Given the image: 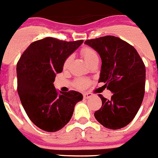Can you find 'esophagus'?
I'll return each mask as SVG.
<instances>
[{
  "mask_svg": "<svg viewBox=\"0 0 158 158\" xmlns=\"http://www.w3.org/2000/svg\"><path fill=\"white\" fill-rule=\"evenodd\" d=\"M92 97H93V94L90 93H85L83 94V98H84L85 99H88V98H90Z\"/></svg>",
  "mask_w": 158,
  "mask_h": 158,
  "instance_id": "34e87169",
  "label": "esophagus"
}]
</instances>
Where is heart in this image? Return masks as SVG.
I'll return each mask as SVG.
<instances>
[{"label":"heart","instance_id":"obj_1","mask_svg":"<svg viewBox=\"0 0 158 158\" xmlns=\"http://www.w3.org/2000/svg\"><path fill=\"white\" fill-rule=\"evenodd\" d=\"M81 53L83 55V56H84L85 60H86L87 63H89L92 60H94V58L98 57V54L97 52H95L94 49L90 48H85L82 49ZM72 60V56H68L67 58L65 59L64 62V68H67L69 67V65L70 62ZM88 80L86 79H82V78H80V79H77V80L75 81V85L77 88H84L88 84Z\"/></svg>","mask_w":158,"mask_h":158}]
</instances>
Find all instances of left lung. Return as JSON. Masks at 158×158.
Listing matches in <instances>:
<instances>
[{
  "label": "left lung",
  "instance_id": "1",
  "mask_svg": "<svg viewBox=\"0 0 158 158\" xmlns=\"http://www.w3.org/2000/svg\"><path fill=\"white\" fill-rule=\"evenodd\" d=\"M102 60L98 82L113 93L110 99L98 96L102 104L94 117L102 126L119 129L135 118L141 106L145 87V66L134 47L118 37L106 35L88 40Z\"/></svg>",
  "mask_w": 158,
  "mask_h": 158
}]
</instances>
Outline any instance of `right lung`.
<instances>
[{"label":"right lung","instance_id":"right-lung-1","mask_svg":"<svg viewBox=\"0 0 158 158\" xmlns=\"http://www.w3.org/2000/svg\"><path fill=\"white\" fill-rule=\"evenodd\" d=\"M83 43L52 37L31 44L17 64L18 93L32 123L45 131L60 130L71 119L77 102L83 96L77 91L62 93L53 82L63 70L65 59Z\"/></svg>","mask_w":158,"mask_h":158}]
</instances>
